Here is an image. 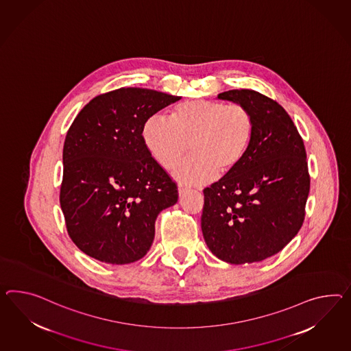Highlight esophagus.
<instances>
[{
    "instance_id": "1",
    "label": "esophagus",
    "mask_w": 351,
    "mask_h": 351,
    "mask_svg": "<svg viewBox=\"0 0 351 351\" xmlns=\"http://www.w3.org/2000/svg\"><path fill=\"white\" fill-rule=\"evenodd\" d=\"M178 191H180V196H182V195H183L186 191H189V187L180 183V186H178Z\"/></svg>"
}]
</instances>
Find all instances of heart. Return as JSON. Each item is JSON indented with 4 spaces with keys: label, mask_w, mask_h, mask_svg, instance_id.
Listing matches in <instances>:
<instances>
[{
    "label": "heart",
    "mask_w": 351,
    "mask_h": 351,
    "mask_svg": "<svg viewBox=\"0 0 351 351\" xmlns=\"http://www.w3.org/2000/svg\"><path fill=\"white\" fill-rule=\"evenodd\" d=\"M254 135V119L241 104L192 100L147 118L143 138L154 159L165 169L177 167L191 152L195 156L180 165V180L204 184L216 176H229L245 159Z\"/></svg>",
    "instance_id": "obj_1"
}]
</instances>
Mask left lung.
Returning a JSON list of instances; mask_svg holds the SVG:
<instances>
[{"label": "left lung", "mask_w": 351, "mask_h": 351, "mask_svg": "<svg viewBox=\"0 0 351 351\" xmlns=\"http://www.w3.org/2000/svg\"><path fill=\"white\" fill-rule=\"evenodd\" d=\"M217 98L250 109L254 135L238 169L204 189L202 234L220 260L260 262L281 251L303 225L311 186L306 147L276 100L250 89Z\"/></svg>", "instance_id": "8db88e82"}]
</instances>
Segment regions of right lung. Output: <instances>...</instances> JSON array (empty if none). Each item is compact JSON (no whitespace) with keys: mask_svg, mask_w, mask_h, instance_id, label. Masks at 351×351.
I'll use <instances>...</instances> for the list:
<instances>
[{"mask_svg":"<svg viewBox=\"0 0 351 351\" xmlns=\"http://www.w3.org/2000/svg\"><path fill=\"white\" fill-rule=\"evenodd\" d=\"M121 88L91 99L67 131L60 191L67 233L95 260L125 265L153 244L159 213L178 201L177 183L147 150L146 119L180 100Z\"/></svg>","mask_w":351,"mask_h":351,"instance_id":"1","label":"right lung"}]
</instances>
